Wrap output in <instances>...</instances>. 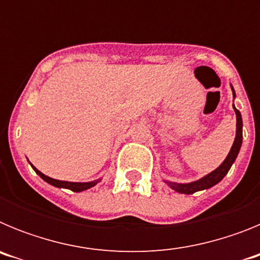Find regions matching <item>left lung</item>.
Here are the masks:
<instances>
[{"label":"left lung","mask_w":260,"mask_h":260,"mask_svg":"<svg viewBox=\"0 0 260 260\" xmlns=\"http://www.w3.org/2000/svg\"><path fill=\"white\" fill-rule=\"evenodd\" d=\"M232 91H233V98H236V92H234L233 87H232ZM233 109L234 112H236V118H237V125H236L237 126V127H236V138H234L233 146H232L231 151H229L228 156L225 157L224 161H222L219 167L216 168L215 171L206 174V176L199 178V180L192 181V182L177 183V182H172V181L164 180V182L167 183L172 190H174V191L177 192H181V194H194V192L201 191V190L210 189V187L215 186L216 183H219L220 181L226 176V173L229 172V169H231V167L233 165V162L236 161L238 152H240L241 150V146H242V126H243L242 116H241L240 110L234 107V104H233Z\"/></svg>","instance_id":"left-lung-1"}]
</instances>
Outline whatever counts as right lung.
<instances>
[{"mask_svg":"<svg viewBox=\"0 0 260 260\" xmlns=\"http://www.w3.org/2000/svg\"><path fill=\"white\" fill-rule=\"evenodd\" d=\"M29 164H31V162H29ZM31 167L34 168V171H35L36 173H38L39 176H40L41 178L45 181V182L49 183V185L54 186V187H59V189H69L74 192L84 191V190L89 189V187H93L96 183L102 181V178H99V180H95V181H91V182H69V181L54 180V178H50V177L45 176L44 173H41V172L39 171V169H36V168L34 167L32 164H31Z\"/></svg>","mask_w":260,"mask_h":260,"instance_id":"right-lung-1","label":"right lung"}]
</instances>
